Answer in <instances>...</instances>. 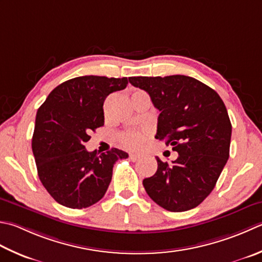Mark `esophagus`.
I'll return each instance as SVG.
<instances>
[{"mask_svg": "<svg viewBox=\"0 0 262 262\" xmlns=\"http://www.w3.org/2000/svg\"><path fill=\"white\" fill-rule=\"evenodd\" d=\"M141 157L138 155H135V153H129V159L132 161H137L138 159H140Z\"/></svg>", "mask_w": 262, "mask_h": 262, "instance_id": "obj_1", "label": "esophagus"}]
</instances>
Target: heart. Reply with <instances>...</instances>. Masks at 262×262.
<instances>
[{
  "instance_id": "heart-1",
  "label": "heart",
  "mask_w": 262,
  "mask_h": 262,
  "mask_svg": "<svg viewBox=\"0 0 262 262\" xmlns=\"http://www.w3.org/2000/svg\"><path fill=\"white\" fill-rule=\"evenodd\" d=\"M148 136V130H127L119 135L120 143L129 150H140L144 145L146 137Z\"/></svg>"
}]
</instances>
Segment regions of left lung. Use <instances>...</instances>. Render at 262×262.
Wrapping results in <instances>:
<instances>
[{"mask_svg": "<svg viewBox=\"0 0 262 262\" xmlns=\"http://www.w3.org/2000/svg\"><path fill=\"white\" fill-rule=\"evenodd\" d=\"M160 111L156 138L178 152L172 165L158 157L155 175L143 185L153 201L172 212L187 211L206 199L229 158L230 124L216 91L184 75L130 77Z\"/></svg>", "mask_w": 262, "mask_h": 262, "instance_id": "8db88e82", "label": "left lung"}]
</instances>
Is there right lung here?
I'll return each instance as SVG.
<instances>
[{
  "label": "right lung",
  "mask_w": 262,
  "mask_h": 262,
  "mask_svg": "<svg viewBox=\"0 0 262 262\" xmlns=\"http://www.w3.org/2000/svg\"><path fill=\"white\" fill-rule=\"evenodd\" d=\"M127 77L81 76L56 86L36 114L32 148L38 177L56 202L71 209L104 196L117 160L126 152H89L91 133L104 125L106 96L126 89Z\"/></svg>",
  "instance_id": "1"
}]
</instances>
